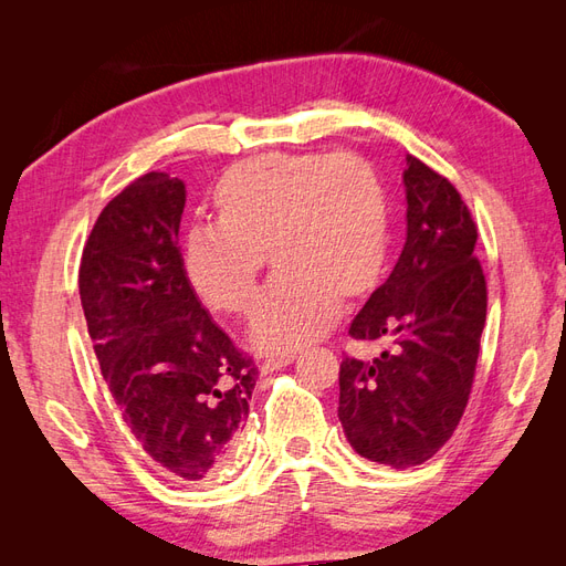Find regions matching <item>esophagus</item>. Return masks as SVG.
<instances>
[{
	"mask_svg": "<svg viewBox=\"0 0 566 566\" xmlns=\"http://www.w3.org/2000/svg\"><path fill=\"white\" fill-rule=\"evenodd\" d=\"M293 361H295V354H293V352H285V354H281V356H271V358H266V361L262 364V373L266 375V373L279 370V368H283V366H287V364H293Z\"/></svg>",
	"mask_w": 566,
	"mask_h": 566,
	"instance_id": "34e87169",
	"label": "esophagus"
}]
</instances>
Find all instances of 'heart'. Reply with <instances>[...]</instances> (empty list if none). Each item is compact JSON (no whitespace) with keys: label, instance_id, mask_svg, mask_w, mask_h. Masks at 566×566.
Returning a JSON list of instances; mask_svg holds the SVG:
<instances>
[{"label":"heart","instance_id":"obj_1","mask_svg":"<svg viewBox=\"0 0 566 566\" xmlns=\"http://www.w3.org/2000/svg\"><path fill=\"white\" fill-rule=\"evenodd\" d=\"M212 202L217 221L184 235V276L210 310L241 316L269 252L279 276L250 323L256 349L314 339L337 321L339 297H364L382 279L389 198L378 169L356 153H260L219 177Z\"/></svg>","mask_w":566,"mask_h":566}]
</instances>
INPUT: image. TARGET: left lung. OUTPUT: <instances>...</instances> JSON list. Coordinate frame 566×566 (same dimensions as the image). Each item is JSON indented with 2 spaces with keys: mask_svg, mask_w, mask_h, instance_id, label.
I'll list each match as a JSON object with an SVG mask.
<instances>
[{
  "mask_svg": "<svg viewBox=\"0 0 566 566\" xmlns=\"http://www.w3.org/2000/svg\"><path fill=\"white\" fill-rule=\"evenodd\" d=\"M406 165V245L349 325L354 339H382L387 349L375 358L345 354L337 408L352 449L391 468L420 465L451 439L486 321L470 208L432 167L413 156Z\"/></svg>",
  "mask_w": 566,
  "mask_h": 566,
  "instance_id": "8db88e82",
  "label": "left lung"
}]
</instances>
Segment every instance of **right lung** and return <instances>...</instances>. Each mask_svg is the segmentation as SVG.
Instances as JSON below:
<instances>
[{
    "instance_id": "right-lung-1",
    "label": "right lung",
    "mask_w": 566,
    "mask_h": 566,
    "mask_svg": "<svg viewBox=\"0 0 566 566\" xmlns=\"http://www.w3.org/2000/svg\"><path fill=\"white\" fill-rule=\"evenodd\" d=\"M184 181L167 172L125 186L84 243L80 300L134 439L165 474L205 484L238 451L256 366L184 276Z\"/></svg>"
}]
</instances>
